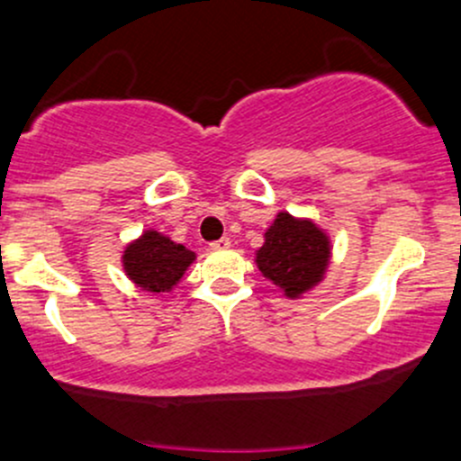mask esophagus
Returning <instances> with one entry per match:
<instances>
[{
	"instance_id": "esophagus-1",
	"label": "esophagus",
	"mask_w": 461,
	"mask_h": 461,
	"mask_svg": "<svg viewBox=\"0 0 461 461\" xmlns=\"http://www.w3.org/2000/svg\"><path fill=\"white\" fill-rule=\"evenodd\" d=\"M231 245V240L227 239V236H222V239H218V240H213V243H209V248L212 249H227Z\"/></svg>"
}]
</instances>
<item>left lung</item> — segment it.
<instances>
[{
	"label": "left lung",
	"instance_id": "8db88e82",
	"mask_svg": "<svg viewBox=\"0 0 461 461\" xmlns=\"http://www.w3.org/2000/svg\"><path fill=\"white\" fill-rule=\"evenodd\" d=\"M263 239L257 252L260 274L281 287L287 299H299L323 281L332 245L317 222L278 212Z\"/></svg>",
	"mask_w": 461,
	"mask_h": 461
}]
</instances>
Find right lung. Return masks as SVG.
I'll return each instance as SVG.
<instances>
[{"label": "right lung", "instance_id": "right-lung-1", "mask_svg": "<svg viewBox=\"0 0 461 461\" xmlns=\"http://www.w3.org/2000/svg\"><path fill=\"white\" fill-rule=\"evenodd\" d=\"M196 254L185 245L174 243L169 236L156 230H147L140 239L127 245L122 254V267L127 276L151 294L171 292Z\"/></svg>", "mask_w": 461, "mask_h": 461}]
</instances>
